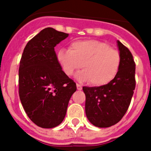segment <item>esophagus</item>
Segmentation results:
<instances>
[{"label":"esophagus","instance_id":"34e87169","mask_svg":"<svg viewBox=\"0 0 151 151\" xmlns=\"http://www.w3.org/2000/svg\"><path fill=\"white\" fill-rule=\"evenodd\" d=\"M76 87H77V89L79 91L82 89V86L81 85H79V84H76Z\"/></svg>","mask_w":151,"mask_h":151}]
</instances>
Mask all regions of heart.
Returning <instances> with one entry per match:
<instances>
[{"label": "heart", "instance_id": "b5f03b06", "mask_svg": "<svg viewBox=\"0 0 151 151\" xmlns=\"http://www.w3.org/2000/svg\"><path fill=\"white\" fill-rule=\"evenodd\" d=\"M57 59L63 71L71 76L81 66L83 70L75 77L79 82H87L94 86L108 83L116 75L120 66L121 56L106 43L97 40L76 41L69 49L61 48Z\"/></svg>", "mask_w": 151, "mask_h": 151}]
</instances>
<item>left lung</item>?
I'll return each mask as SVG.
<instances>
[{"mask_svg":"<svg viewBox=\"0 0 151 151\" xmlns=\"http://www.w3.org/2000/svg\"><path fill=\"white\" fill-rule=\"evenodd\" d=\"M121 63L114 78L99 87L82 88L85 94V113L94 126L107 128L122 119L135 88V63L132 54L117 41Z\"/></svg>","mask_w":151,"mask_h":151,"instance_id":"8db88e82","label":"left lung"}]
</instances>
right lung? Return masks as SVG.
<instances>
[{
  "label": "right lung",
  "instance_id": "obj_1",
  "mask_svg": "<svg viewBox=\"0 0 151 151\" xmlns=\"http://www.w3.org/2000/svg\"><path fill=\"white\" fill-rule=\"evenodd\" d=\"M69 34L45 28L24 48L19 68V94L26 114L44 129L59 125L65 118L76 85L57 59L56 45Z\"/></svg>",
  "mask_w": 151,
  "mask_h": 151
}]
</instances>
